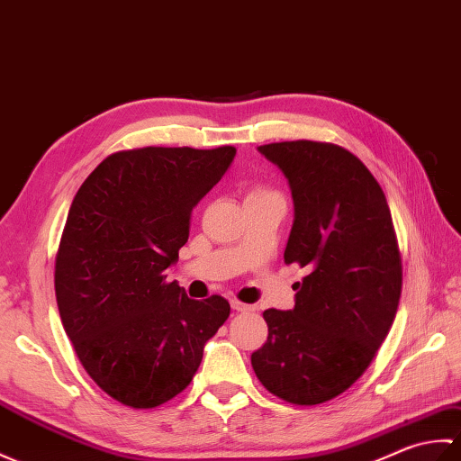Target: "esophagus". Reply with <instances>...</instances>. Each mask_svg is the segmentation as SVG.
<instances>
[{
  "instance_id": "1",
  "label": "esophagus",
  "mask_w": 461,
  "mask_h": 461,
  "mask_svg": "<svg viewBox=\"0 0 461 461\" xmlns=\"http://www.w3.org/2000/svg\"><path fill=\"white\" fill-rule=\"evenodd\" d=\"M230 308H232L234 312H250L252 305L242 303V302H239V300H230Z\"/></svg>"
}]
</instances>
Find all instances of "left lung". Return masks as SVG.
Instances as JSON below:
<instances>
[{
  "mask_svg": "<svg viewBox=\"0 0 461 461\" xmlns=\"http://www.w3.org/2000/svg\"><path fill=\"white\" fill-rule=\"evenodd\" d=\"M290 183L285 264L308 270L294 310H266L268 339L250 361L260 383L302 406L331 401L366 366L394 321L402 264L391 209L359 158L298 140L260 146Z\"/></svg>",
  "mask_w": 461,
  "mask_h": 461,
  "instance_id": "8db88e82",
  "label": "left lung"
}]
</instances>
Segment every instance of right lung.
I'll return each instance as SVG.
<instances>
[{"mask_svg":"<svg viewBox=\"0 0 461 461\" xmlns=\"http://www.w3.org/2000/svg\"><path fill=\"white\" fill-rule=\"evenodd\" d=\"M234 156L232 146L112 153L70 204L55 262L60 321L92 381L122 404L153 408L179 394L227 321V300L187 298L167 268L193 207Z\"/></svg>","mask_w":461,"mask_h":461,"instance_id":"add662e5","label":"right lung"}]
</instances>
